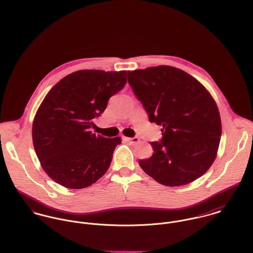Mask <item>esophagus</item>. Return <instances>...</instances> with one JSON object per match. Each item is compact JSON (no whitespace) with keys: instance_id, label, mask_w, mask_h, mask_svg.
I'll return each instance as SVG.
<instances>
[{"instance_id":"1","label":"esophagus","mask_w":253,"mask_h":253,"mask_svg":"<svg viewBox=\"0 0 253 253\" xmlns=\"http://www.w3.org/2000/svg\"><path fill=\"white\" fill-rule=\"evenodd\" d=\"M123 139L125 141H126V142L131 143V144H137L139 142V140H140L138 137H132V138H130V137H124Z\"/></svg>"}]
</instances>
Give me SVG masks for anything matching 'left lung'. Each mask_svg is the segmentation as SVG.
I'll return each mask as SVG.
<instances>
[{
    "label": "left lung",
    "instance_id": "obj_1",
    "mask_svg": "<svg viewBox=\"0 0 253 253\" xmlns=\"http://www.w3.org/2000/svg\"><path fill=\"white\" fill-rule=\"evenodd\" d=\"M150 122L161 126V142L139 166L163 185L182 186L204 175L217 156L222 131L216 102L188 73L168 65L127 72Z\"/></svg>",
    "mask_w": 253,
    "mask_h": 253
}]
</instances>
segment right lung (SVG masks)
Here are the masks:
<instances>
[{
  "instance_id": "right-lung-1",
  "label": "right lung",
  "mask_w": 253,
  "mask_h": 253,
  "mask_svg": "<svg viewBox=\"0 0 253 253\" xmlns=\"http://www.w3.org/2000/svg\"><path fill=\"white\" fill-rule=\"evenodd\" d=\"M126 83V71L80 70L47 92L37 110L32 138L41 166L52 180L83 189L106 173L122 138L103 137L90 127Z\"/></svg>"
}]
</instances>
